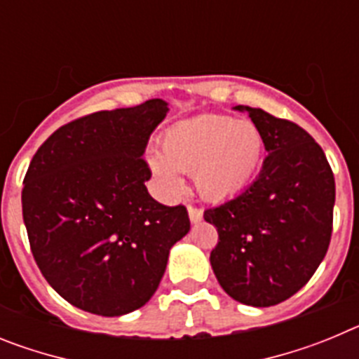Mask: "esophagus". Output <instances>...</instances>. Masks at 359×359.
I'll return each mask as SVG.
<instances>
[{
    "mask_svg": "<svg viewBox=\"0 0 359 359\" xmlns=\"http://www.w3.org/2000/svg\"><path fill=\"white\" fill-rule=\"evenodd\" d=\"M187 210H189V219H190V221H192V223H199V221H201L203 212L199 210V208H196V207H192V205H189V207H187Z\"/></svg>",
    "mask_w": 359,
    "mask_h": 359,
    "instance_id": "1",
    "label": "esophagus"
}]
</instances>
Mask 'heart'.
I'll list each match as a JSON object with an SVG mask.
<instances>
[{
	"label": "heart",
	"instance_id": "heart-1",
	"mask_svg": "<svg viewBox=\"0 0 359 359\" xmlns=\"http://www.w3.org/2000/svg\"><path fill=\"white\" fill-rule=\"evenodd\" d=\"M161 154L147 163L169 189L182 185L180 172H192L199 194L223 201L248 189L264 156V138L257 126L223 115H199L174 123L161 136Z\"/></svg>",
	"mask_w": 359,
	"mask_h": 359
}]
</instances>
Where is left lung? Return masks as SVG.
I'll return each instance as SVG.
<instances>
[{"label":"left lung","mask_w":359,"mask_h":359,"mask_svg":"<svg viewBox=\"0 0 359 359\" xmlns=\"http://www.w3.org/2000/svg\"><path fill=\"white\" fill-rule=\"evenodd\" d=\"M233 109L248 113L268 156L248 189L205 210L219 233L210 264L233 300L277 306L306 286L327 253L334 176L322 147L300 126L259 107Z\"/></svg>","instance_id":"1"}]
</instances>
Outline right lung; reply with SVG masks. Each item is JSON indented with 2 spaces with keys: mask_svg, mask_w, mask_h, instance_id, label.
Wrapping results in <instances>:
<instances>
[{
  "mask_svg": "<svg viewBox=\"0 0 359 359\" xmlns=\"http://www.w3.org/2000/svg\"><path fill=\"white\" fill-rule=\"evenodd\" d=\"M169 113L151 98L98 111L57 129L30 161L23 221L41 273L72 306L122 316L151 300L169 252L189 233L183 205L147 192L142 160L149 136Z\"/></svg>",
  "mask_w": 359,
  "mask_h": 359,
  "instance_id": "1",
  "label": "right lung"
}]
</instances>
